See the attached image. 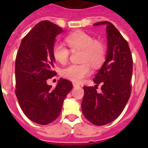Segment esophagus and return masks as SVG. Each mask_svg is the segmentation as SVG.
<instances>
[{"mask_svg":"<svg viewBox=\"0 0 148 148\" xmlns=\"http://www.w3.org/2000/svg\"><path fill=\"white\" fill-rule=\"evenodd\" d=\"M73 87H80V85H79V84H77V83H75V82H73Z\"/></svg>","mask_w":148,"mask_h":148,"instance_id":"34e87169","label":"esophagus"}]
</instances>
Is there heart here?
Instances as JSON below:
<instances>
[{"label": "heart", "instance_id": "obj_1", "mask_svg": "<svg viewBox=\"0 0 148 148\" xmlns=\"http://www.w3.org/2000/svg\"><path fill=\"white\" fill-rule=\"evenodd\" d=\"M72 52L81 50V64H70L61 72L63 77L75 83H80L91 73V66L99 68L106 58L107 49L104 42L95 39L92 35L84 31H76L67 35L65 38ZM70 51L64 45L57 43L53 47L54 59L64 64L70 58Z\"/></svg>", "mask_w": 148, "mask_h": 148}]
</instances>
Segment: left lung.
<instances>
[{"mask_svg": "<svg viewBox=\"0 0 148 148\" xmlns=\"http://www.w3.org/2000/svg\"><path fill=\"white\" fill-rule=\"evenodd\" d=\"M103 24L107 26V58L93 79L95 87L84 86L82 103L84 117L98 126L112 122L121 113L131 94L133 73V58L127 40L110 22H98L94 25ZM99 83L102 92L97 93Z\"/></svg>", "mask_w": 148, "mask_h": 148, "instance_id": "obj_1", "label": "left lung"}]
</instances>
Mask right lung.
<instances>
[{
    "label": "right lung",
    "mask_w": 148,
    "mask_h": 148,
    "mask_svg": "<svg viewBox=\"0 0 148 148\" xmlns=\"http://www.w3.org/2000/svg\"><path fill=\"white\" fill-rule=\"evenodd\" d=\"M62 28L49 21L39 22L22 39L15 58V95L24 114L46 125L59 116L63 101L73 88L60 78L56 87L47 81L56 75L53 47Z\"/></svg>",
    "instance_id": "obj_1"
}]
</instances>
